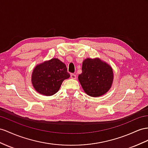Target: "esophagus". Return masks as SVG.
Returning <instances> with one entry per match:
<instances>
[{
  "label": "esophagus",
  "instance_id": "1",
  "mask_svg": "<svg viewBox=\"0 0 148 148\" xmlns=\"http://www.w3.org/2000/svg\"><path fill=\"white\" fill-rule=\"evenodd\" d=\"M71 77L72 79H76V75L74 74H71Z\"/></svg>",
  "mask_w": 148,
  "mask_h": 148
}]
</instances>
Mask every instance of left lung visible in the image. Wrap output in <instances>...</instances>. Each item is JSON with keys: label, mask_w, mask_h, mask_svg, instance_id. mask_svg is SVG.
Segmentation results:
<instances>
[{"label": "left lung", "mask_w": 148, "mask_h": 148, "mask_svg": "<svg viewBox=\"0 0 148 148\" xmlns=\"http://www.w3.org/2000/svg\"><path fill=\"white\" fill-rule=\"evenodd\" d=\"M112 67L99 58L85 59L78 79L88 95L99 97L106 93L113 81Z\"/></svg>", "instance_id": "obj_1"}]
</instances>
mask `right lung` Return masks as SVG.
Masks as SVG:
<instances>
[{"mask_svg": "<svg viewBox=\"0 0 148 148\" xmlns=\"http://www.w3.org/2000/svg\"><path fill=\"white\" fill-rule=\"evenodd\" d=\"M69 77L66 64L54 58L36 66L32 74V84L40 94L52 96L59 90L63 81Z\"/></svg>", "mask_w": 148, "mask_h": 148, "instance_id": "right-lung-1", "label": "right lung"}]
</instances>
